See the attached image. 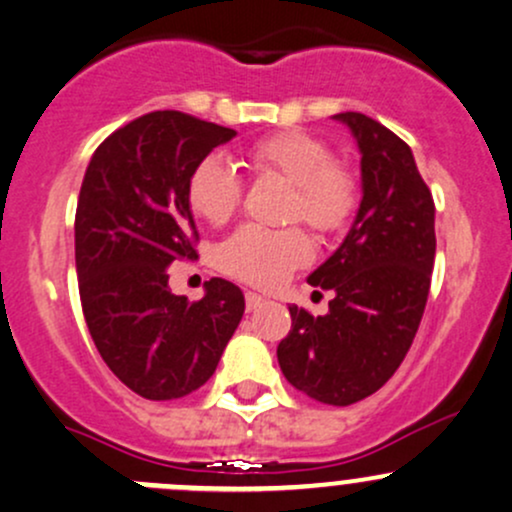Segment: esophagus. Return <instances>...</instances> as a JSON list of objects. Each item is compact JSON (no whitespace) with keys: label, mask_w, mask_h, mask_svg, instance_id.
<instances>
[{"label":"esophagus","mask_w":512,"mask_h":512,"mask_svg":"<svg viewBox=\"0 0 512 512\" xmlns=\"http://www.w3.org/2000/svg\"><path fill=\"white\" fill-rule=\"evenodd\" d=\"M262 303H265V299H262L260 294H255V291H247V294H245V306H247V311H255V308H260Z\"/></svg>","instance_id":"1"}]
</instances>
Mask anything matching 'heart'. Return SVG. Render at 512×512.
<instances>
[{
    "mask_svg": "<svg viewBox=\"0 0 512 512\" xmlns=\"http://www.w3.org/2000/svg\"><path fill=\"white\" fill-rule=\"evenodd\" d=\"M257 172L277 174L294 184L291 221H303L320 235H338L359 209V177L347 162L335 160L323 138L306 131H282L257 140L247 150ZM187 201L199 218L223 226L243 201V179L223 157L206 155L187 179ZM313 255L311 240L299 228L272 230L243 226L218 247V267L230 277L260 289H277Z\"/></svg>",
    "mask_w": 512,
    "mask_h": 512,
    "instance_id": "1",
    "label": "heart"
}]
</instances>
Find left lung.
<instances>
[{"label": "left lung", "instance_id": "1", "mask_svg": "<svg viewBox=\"0 0 512 512\" xmlns=\"http://www.w3.org/2000/svg\"><path fill=\"white\" fill-rule=\"evenodd\" d=\"M362 153V204L342 245L308 284L333 291L313 318L289 306L279 367L294 389L328 406L379 391L411 350L435 265V201L396 133L357 111L335 114Z\"/></svg>", "mask_w": 512, "mask_h": 512}]
</instances>
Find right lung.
Masks as SVG:
<instances>
[{
    "mask_svg": "<svg viewBox=\"0 0 512 512\" xmlns=\"http://www.w3.org/2000/svg\"><path fill=\"white\" fill-rule=\"evenodd\" d=\"M233 136L182 111H150L111 133L84 172L75 213L82 313L106 367L148 401L204 386L243 318L235 284L213 277L189 303L172 294L167 272L199 257L189 174Z\"/></svg>",
    "mask_w": 512,
    "mask_h": 512,
    "instance_id": "right-lung-1",
    "label": "right lung"
}]
</instances>
